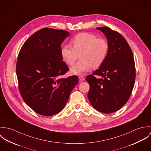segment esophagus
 Listing matches in <instances>:
<instances>
[{"label": "esophagus", "mask_w": 151, "mask_h": 151, "mask_svg": "<svg viewBox=\"0 0 151 151\" xmlns=\"http://www.w3.org/2000/svg\"><path fill=\"white\" fill-rule=\"evenodd\" d=\"M79 79L81 81H84L85 80V77L83 76H81V75H80L79 76Z\"/></svg>", "instance_id": "1"}]
</instances>
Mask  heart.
<instances>
[{"instance_id":"1","label":"heart","mask_w":151,"mask_h":151,"mask_svg":"<svg viewBox=\"0 0 151 151\" xmlns=\"http://www.w3.org/2000/svg\"><path fill=\"white\" fill-rule=\"evenodd\" d=\"M70 44L72 47L65 45L62 48L61 55L68 65H74L80 55V60L71 68L74 74H81L93 67H99L108 56L109 46L107 40L91 33L77 34L70 41Z\"/></svg>"}]
</instances>
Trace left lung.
<instances>
[{
	"instance_id": "8db88e82",
	"label": "left lung",
	"mask_w": 151,
	"mask_h": 151,
	"mask_svg": "<svg viewBox=\"0 0 151 151\" xmlns=\"http://www.w3.org/2000/svg\"><path fill=\"white\" fill-rule=\"evenodd\" d=\"M96 28L106 37L109 49L104 63L86 76L90 87L88 98L95 109L110 113L119 110L129 99L135 80V62L129 43L120 33L108 27Z\"/></svg>"
}]
</instances>
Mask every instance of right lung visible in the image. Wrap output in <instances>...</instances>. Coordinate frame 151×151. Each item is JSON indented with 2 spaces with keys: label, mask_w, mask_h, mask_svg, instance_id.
I'll return each instance as SVG.
<instances>
[{
  "label": "right lung",
  "mask_w": 151,
  "mask_h": 151,
  "mask_svg": "<svg viewBox=\"0 0 151 151\" xmlns=\"http://www.w3.org/2000/svg\"><path fill=\"white\" fill-rule=\"evenodd\" d=\"M67 31L40 29L22 46L16 64L19 89L25 104L37 113L50 116L65 106L78 83L77 76L63 78L69 70L61 55Z\"/></svg>",
  "instance_id": "right-lung-1"
}]
</instances>
